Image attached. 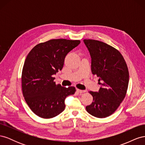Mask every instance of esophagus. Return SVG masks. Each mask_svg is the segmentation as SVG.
I'll return each mask as SVG.
<instances>
[{
  "instance_id": "esophagus-1",
  "label": "esophagus",
  "mask_w": 145,
  "mask_h": 145,
  "mask_svg": "<svg viewBox=\"0 0 145 145\" xmlns=\"http://www.w3.org/2000/svg\"><path fill=\"white\" fill-rule=\"evenodd\" d=\"M77 91L78 92V93H85V92H86L85 90H81V89H77Z\"/></svg>"
}]
</instances>
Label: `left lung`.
<instances>
[{
  "mask_svg": "<svg viewBox=\"0 0 145 145\" xmlns=\"http://www.w3.org/2000/svg\"><path fill=\"white\" fill-rule=\"evenodd\" d=\"M91 57V71L101 85L98 92L89 91L93 102L86 106L87 112L97 118L114 112L123 100L128 89L129 71L120 52L104 42L83 40Z\"/></svg>",
  "mask_w": 145,
  "mask_h": 145,
  "instance_id": "8db88e82",
  "label": "left lung"
}]
</instances>
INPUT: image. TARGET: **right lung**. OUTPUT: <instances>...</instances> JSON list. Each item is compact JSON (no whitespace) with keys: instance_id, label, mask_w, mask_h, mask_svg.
<instances>
[{"instance_id":"add662e5","label":"right lung","mask_w":145,"mask_h":145,"mask_svg":"<svg viewBox=\"0 0 145 145\" xmlns=\"http://www.w3.org/2000/svg\"><path fill=\"white\" fill-rule=\"evenodd\" d=\"M80 43L52 39L36 45L28 54L22 73V88L26 102L39 117L58 116L65 109L66 97L75 93V87L56 85L53 75L62 69L66 56Z\"/></svg>"}]
</instances>
